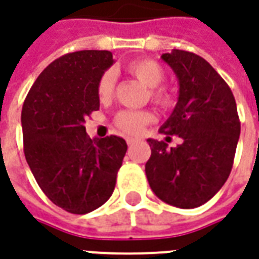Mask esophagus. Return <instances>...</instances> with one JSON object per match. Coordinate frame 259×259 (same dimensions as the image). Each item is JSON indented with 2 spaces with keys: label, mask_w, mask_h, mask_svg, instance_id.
<instances>
[{
  "label": "esophagus",
  "mask_w": 259,
  "mask_h": 259,
  "mask_svg": "<svg viewBox=\"0 0 259 259\" xmlns=\"http://www.w3.org/2000/svg\"><path fill=\"white\" fill-rule=\"evenodd\" d=\"M136 143H137V140H136V139H127V146H129V147H132V146H133V144H136Z\"/></svg>",
  "instance_id": "34e87169"
}]
</instances>
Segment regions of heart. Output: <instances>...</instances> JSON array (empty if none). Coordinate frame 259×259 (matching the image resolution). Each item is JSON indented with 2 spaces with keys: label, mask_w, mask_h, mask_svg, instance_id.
I'll list each match as a JSON object with an SVG mask.
<instances>
[{
  "label": "heart",
  "mask_w": 259,
  "mask_h": 259,
  "mask_svg": "<svg viewBox=\"0 0 259 259\" xmlns=\"http://www.w3.org/2000/svg\"><path fill=\"white\" fill-rule=\"evenodd\" d=\"M124 68L133 77L139 79L143 85L151 88L150 95L151 99L157 104L167 106L174 101L172 91L165 85H161L164 78V70L153 59H139V60L129 61ZM116 77L113 70H106L101 74L97 84V94L101 101H108L112 98L115 91ZM154 120V115L147 111H120L115 116V126L123 135L139 136L142 135L144 127Z\"/></svg>",
  "instance_id": "b5f03b06"
}]
</instances>
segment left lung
Returning <instances> with one entry per match:
<instances>
[{
  "instance_id": "left-lung-1",
  "label": "left lung",
  "mask_w": 259,
  "mask_h": 259,
  "mask_svg": "<svg viewBox=\"0 0 259 259\" xmlns=\"http://www.w3.org/2000/svg\"><path fill=\"white\" fill-rule=\"evenodd\" d=\"M161 59L174 70L180 97L171 116L160 127L169 143L148 139L146 162L150 188L168 205L193 209L220 191L230 175L240 137V119L230 87L200 56L174 49Z\"/></svg>"
}]
</instances>
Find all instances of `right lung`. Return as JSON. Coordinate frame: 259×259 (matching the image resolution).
I'll return each instance as SVG.
<instances>
[{
  "instance_id": "obj_1",
  "label": "right lung",
  "mask_w": 259,
  "mask_h": 259,
  "mask_svg": "<svg viewBox=\"0 0 259 259\" xmlns=\"http://www.w3.org/2000/svg\"><path fill=\"white\" fill-rule=\"evenodd\" d=\"M113 64L108 50H81L50 63L23 102V153L37 185L74 214L111 198L127 150L122 137L90 139L85 119L99 109L97 84Z\"/></svg>"
}]
</instances>
